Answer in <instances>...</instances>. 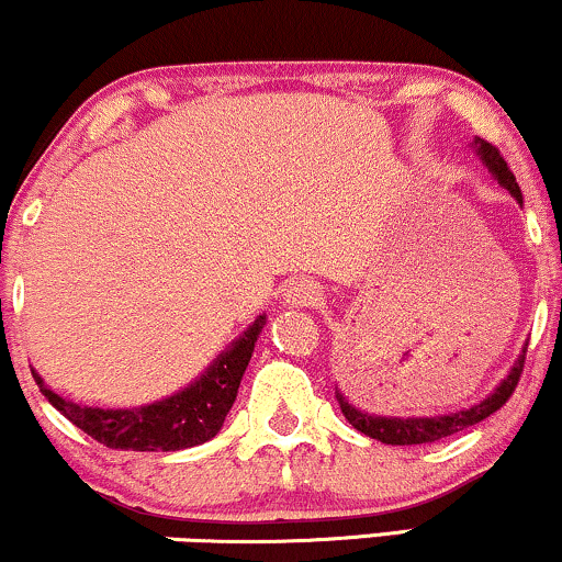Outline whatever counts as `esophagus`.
Listing matches in <instances>:
<instances>
[{
	"label": "esophagus",
	"instance_id": "esophagus-1",
	"mask_svg": "<svg viewBox=\"0 0 562 562\" xmlns=\"http://www.w3.org/2000/svg\"><path fill=\"white\" fill-rule=\"evenodd\" d=\"M323 300V286L313 279H296L289 283L286 289V302H292L296 307H315Z\"/></svg>",
	"mask_w": 562,
	"mask_h": 562
}]
</instances>
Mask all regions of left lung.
Listing matches in <instances>:
<instances>
[{
	"label": "left lung",
	"instance_id": "left-lung-1",
	"mask_svg": "<svg viewBox=\"0 0 562 562\" xmlns=\"http://www.w3.org/2000/svg\"><path fill=\"white\" fill-rule=\"evenodd\" d=\"M479 155L481 160L486 162V168L497 176V181L503 183V187L510 191L518 202H524V196H520V189L516 183V176H513V170L507 168L505 157L499 155V149L494 147V144L479 142ZM524 362H526V352L520 355L516 366H513L510 375H507L503 384L497 386V392L490 394L481 405H473L468 407V411H460L452 415H439V418H375V415L355 411V407L349 405L339 392H336V400H339V407L341 413H345V418L358 428L360 434H366V437L384 441V445H400V447L428 445V441L452 437V434L463 431L468 426H476L484 418H490L492 413H497L499 407L513 397V392H516L520 373H524Z\"/></svg>",
	"mask_w": 562,
	"mask_h": 562
}]
</instances>
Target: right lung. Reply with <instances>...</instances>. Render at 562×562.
<instances>
[{
  "instance_id": "right-lung-1",
  "label": "right lung",
  "mask_w": 562,
  "mask_h": 562,
  "mask_svg": "<svg viewBox=\"0 0 562 562\" xmlns=\"http://www.w3.org/2000/svg\"><path fill=\"white\" fill-rule=\"evenodd\" d=\"M266 318H257L228 352H223L196 384L173 397L136 411H102V407L72 405L63 400L33 373L38 389L52 407H57L72 426L81 428L99 445L110 450L134 452H176L196 447L221 431L223 420L239 392L241 375L247 371L257 336Z\"/></svg>"
}]
</instances>
